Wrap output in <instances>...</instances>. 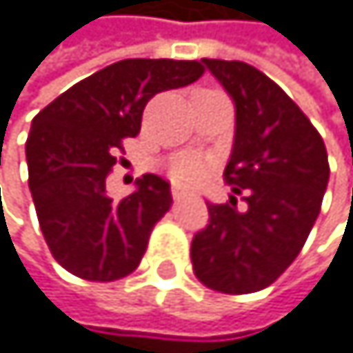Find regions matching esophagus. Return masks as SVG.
I'll return each mask as SVG.
<instances>
[{
  "mask_svg": "<svg viewBox=\"0 0 353 353\" xmlns=\"http://www.w3.org/2000/svg\"><path fill=\"white\" fill-rule=\"evenodd\" d=\"M171 193H173V200L175 202H180V200H184L186 195H189V193H186V189H182V186H173Z\"/></svg>",
  "mask_w": 353,
  "mask_h": 353,
  "instance_id": "esophagus-1",
  "label": "esophagus"
}]
</instances>
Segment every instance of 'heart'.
I'll return each instance as SVG.
<instances>
[{
  "label": "heart",
  "mask_w": 353,
  "mask_h": 353,
  "mask_svg": "<svg viewBox=\"0 0 353 353\" xmlns=\"http://www.w3.org/2000/svg\"><path fill=\"white\" fill-rule=\"evenodd\" d=\"M171 173H173V178H175V180L195 184V182L204 180V175H206V164H204L200 158H191V156L178 158V160L173 162Z\"/></svg>",
  "instance_id": "b5f03b06"
}]
</instances>
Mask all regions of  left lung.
Listing matches in <instances>:
<instances>
[{"label": "left lung", "mask_w": 353, "mask_h": 353, "mask_svg": "<svg viewBox=\"0 0 353 353\" xmlns=\"http://www.w3.org/2000/svg\"><path fill=\"white\" fill-rule=\"evenodd\" d=\"M235 103V142L224 178L247 195L208 206L191 243L193 272L206 288L250 294L268 288L303 248L330 180L321 134L299 105L243 61L202 59Z\"/></svg>", "instance_id": "left-lung-1"}]
</instances>
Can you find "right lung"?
Wrapping results in <instances>:
<instances>
[{
  "label": "right lung",
  "instance_id": "add662e5",
  "mask_svg": "<svg viewBox=\"0 0 353 353\" xmlns=\"http://www.w3.org/2000/svg\"><path fill=\"white\" fill-rule=\"evenodd\" d=\"M204 74L200 61L125 59L72 85L34 116L26 142L28 184L52 257L88 281L132 274L156 221L171 208V186L145 173L114 202L105 178L123 138L140 132L145 105Z\"/></svg>",
  "mask_w": 353,
  "mask_h": 353
}]
</instances>
